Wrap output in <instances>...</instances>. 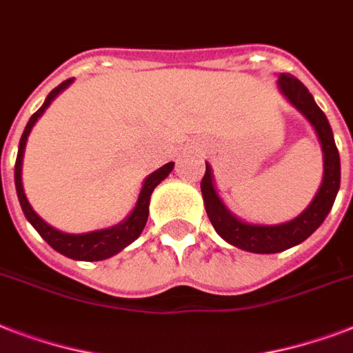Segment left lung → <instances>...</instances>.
I'll list each match as a JSON object with an SVG mask.
<instances>
[{
    "label": "left lung",
    "instance_id": "obj_1",
    "mask_svg": "<svg viewBox=\"0 0 353 353\" xmlns=\"http://www.w3.org/2000/svg\"><path fill=\"white\" fill-rule=\"evenodd\" d=\"M280 91L284 93L290 102L307 121L312 122L315 132H317L324 152V177L323 185L319 188L317 196L313 199L301 216L295 220L282 223V225H251L245 221L236 220L234 216L225 209L221 203L218 194L212 185V176L210 168L207 165L205 176L201 179V194H203L205 209L209 214V220L216 232L227 240L231 245L243 249L249 252H258V254H271V252H280L290 249V247L301 243L307 236L315 232L324 218L334 207L335 196L339 192L341 185V161L339 150L335 146L334 133L330 128V122L323 110L315 104L312 93L302 84L301 80L295 79L293 74L282 73L279 77Z\"/></svg>",
    "mask_w": 353,
    "mask_h": 353
}]
</instances>
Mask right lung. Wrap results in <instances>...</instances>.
<instances>
[{
    "label": "right lung",
    "instance_id": "right-lung-1",
    "mask_svg": "<svg viewBox=\"0 0 353 353\" xmlns=\"http://www.w3.org/2000/svg\"><path fill=\"white\" fill-rule=\"evenodd\" d=\"M71 84V79L63 80L62 84L54 88V90L47 95L43 106L29 119L27 126L23 130V135L19 139V148H18V157H16V166H14V183H16V192H18V199L21 209H23L25 218L30 221V225L34 227L36 231L40 232V236L49 243V245L58 251L60 254L73 260H84V262H97V260H104L113 254H117L121 249L132 243L139 234L143 232L146 220H148V205H150V196L154 192V188L165 179L174 168V163L161 166L159 170H155L154 174H150L146 177V181L143 185V190L139 194L137 205L126 220L119 223V225L112 227V229H102V231L88 232V234H68V232H60L57 229H52L51 225H47L46 221L41 220L40 216L36 214L32 207L29 205L27 198H25L23 187H21V161H23V152H25V143L29 137L30 130L34 126V122L38 121L41 113L46 112V108L51 104V101L65 90Z\"/></svg>",
    "mask_w": 353,
    "mask_h": 353
}]
</instances>
